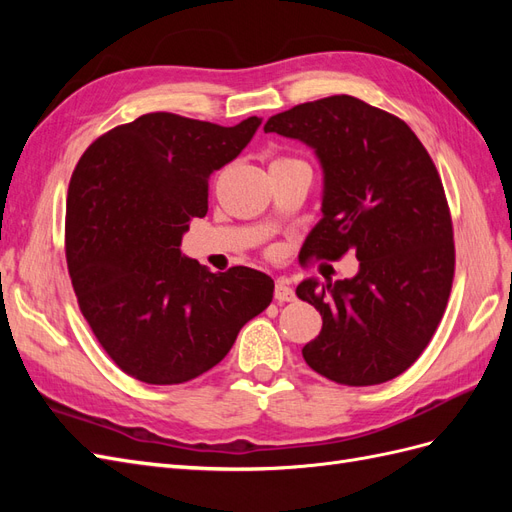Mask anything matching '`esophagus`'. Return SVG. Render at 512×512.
I'll use <instances>...</instances> for the list:
<instances>
[{"label": "esophagus", "mask_w": 512, "mask_h": 512, "mask_svg": "<svg viewBox=\"0 0 512 512\" xmlns=\"http://www.w3.org/2000/svg\"><path fill=\"white\" fill-rule=\"evenodd\" d=\"M275 301L280 303H286V301H294V290L290 288L288 280H284V277H280V280L275 282Z\"/></svg>", "instance_id": "34e87169"}]
</instances>
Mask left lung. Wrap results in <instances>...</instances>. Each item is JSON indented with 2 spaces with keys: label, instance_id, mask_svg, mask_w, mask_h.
Returning <instances> with one entry per match:
<instances>
[{
  "label": "left lung",
  "instance_id": "left-lung-1",
  "mask_svg": "<svg viewBox=\"0 0 512 512\" xmlns=\"http://www.w3.org/2000/svg\"><path fill=\"white\" fill-rule=\"evenodd\" d=\"M265 132L305 143L322 168V220L305 256L359 260L348 280L297 286L322 316L305 363L348 386L397 378L436 333L455 273L451 213L427 149L406 121L352 96L277 113Z\"/></svg>",
  "mask_w": 512,
  "mask_h": 512
}]
</instances>
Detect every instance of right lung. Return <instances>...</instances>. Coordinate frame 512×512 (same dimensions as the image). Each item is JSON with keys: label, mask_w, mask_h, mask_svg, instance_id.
I'll use <instances>...</instances> for the list:
<instances>
[{"label": "right lung", "mask_w": 512, "mask_h": 512, "mask_svg": "<svg viewBox=\"0 0 512 512\" xmlns=\"http://www.w3.org/2000/svg\"><path fill=\"white\" fill-rule=\"evenodd\" d=\"M237 126L149 113L91 143L66 207V258L81 312L108 356L147 384H181L218 365L273 280L250 267L211 273L181 254L209 209V177L252 141Z\"/></svg>", "instance_id": "add662e5"}]
</instances>
